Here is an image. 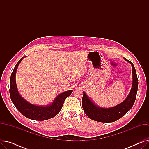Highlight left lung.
Instances as JSON below:
<instances>
[{"label":"left lung","instance_id":"1","mask_svg":"<svg viewBox=\"0 0 149 149\" xmlns=\"http://www.w3.org/2000/svg\"><path fill=\"white\" fill-rule=\"evenodd\" d=\"M129 62L132 66V86L128 96L123 102L111 108H102L97 106L89 99L86 93L83 92L82 98V107L86 113L89 118L98 122L110 123L121 118L132 107L136 97L138 86V80L135 68L132 62L125 58Z\"/></svg>","mask_w":149,"mask_h":149}]
</instances>
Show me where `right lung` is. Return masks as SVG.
<instances>
[{
    "label": "right lung",
    "instance_id": "right-lung-1",
    "mask_svg": "<svg viewBox=\"0 0 149 149\" xmlns=\"http://www.w3.org/2000/svg\"><path fill=\"white\" fill-rule=\"evenodd\" d=\"M22 57L15 65L11 75L10 81V94L11 101L17 110L26 118L36 121H44L53 118L60 111L66 98L72 90H69L59 94L53 102L48 106H40L31 104L20 95L15 82V73Z\"/></svg>",
    "mask_w": 149,
    "mask_h": 149
}]
</instances>
